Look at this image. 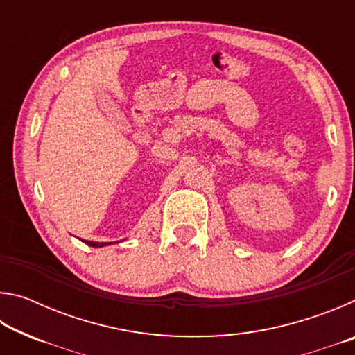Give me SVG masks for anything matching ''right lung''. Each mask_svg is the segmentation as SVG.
Returning a JSON list of instances; mask_svg holds the SVG:
<instances>
[{"label":"right lung","mask_w":355,"mask_h":355,"mask_svg":"<svg viewBox=\"0 0 355 355\" xmlns=\"http://www.w3.org/2000/svg\"><path fill=\"white\" fill-rule=\"evenodd\" d=\"M87 245H92V248H103V245H106V243H94V241H86ZM111 244V243H107Z\"/></svg>","instance_id":"right-lung-1"}]
</instances>
